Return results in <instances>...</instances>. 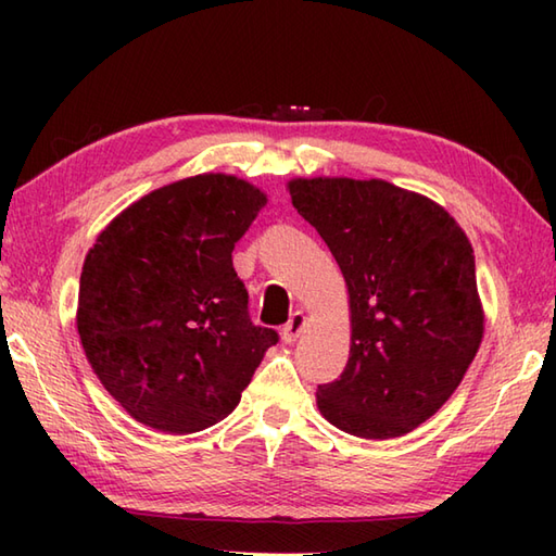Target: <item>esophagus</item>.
<instances>
[{"label": "esophagus", "instance_id": "obj_1", "mask_svg": "<svg viewBox=\"0 0 556 556\" xmlns=\"http://www.w3.org/2000/svg\"><path fill=\"white\" fill-rule=\"evenodd\" d=\"M305 325H308V315H305L303 311L293 313L291 320L285 325V329H281V339H285L287 344H291V341H296L301 337Z\"/></svg>", "mask_w": 556, "mask_h": 556}]
</instances>
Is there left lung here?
Masks as SVG:
<instances>
[{
	"mask_svg": "<svg viewBox=\"0 0 556 556\" xmlns=\"http://www.w3.org/2000/svg\"><path fill=\"white\" fill-rule=\"evenodd\" d=\"M349 287L351 353L317 408L349 434L416 430L456 392L485 332L468 236L434 200L382 179L289 181Z\"/></svg>",
	"mask_w": 556,
	"mask_h": 556,
	"instance_id": "left-lung-1",
	"label": "left lung"
}]
</instances>
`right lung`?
<instances>
[{"instance_id": "obj_1", "label": "right lung", "mask_w": 556, "mask_h": 556, "mask_svg": "<svg viewBox=\"0 0 556 556\" xmlns=\"http://www.w3.org/2000/svg\"><path fill=\"white\" fill-rule=\"evenodd\" d=\"M265 203L239 176H188L128 205L88 251L76 311L83 351L148 428L191 434L224 420L279 341L251 323L231 263Z\"/></svg>"}]
</instances>
